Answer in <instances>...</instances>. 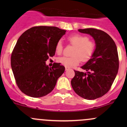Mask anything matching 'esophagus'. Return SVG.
Segmentation results:
<instances>
[{"label": "esophagus", "mask_w": 127, "mask_h": 127, "mask_svg": "<svg viewBox=\"0 0 127 127\" xmlns=\"http://www.w3.org/2000/svg\"><path fill=\"white\" fill-rule=\"evenodd\" d=\"M70 68L69 67H65V70H69Z\"/></svg>", "instance_id": "obj_1"}]
</instances>
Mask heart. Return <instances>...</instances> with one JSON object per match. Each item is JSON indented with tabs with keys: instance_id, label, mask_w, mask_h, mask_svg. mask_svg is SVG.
Returning <instances> with one entry per match:
<instances>
[{
	"instance_id": "b5f03b06",
	"label": "heart",
	"mask_w": 127,
	"mask_h": 127,
	"mask_svg": "<svg viewBox=\"0 0 127 127\" xmlns=\"http://www.w3.org/2000/svg\"><path fill=\"white\" fill-rule=\"evenodd\" d=\"M67 40L70 44L75 46L72 56H63L57 59V62L67 67H73L78 65L81 61L87 62L93 57L95 53L96 46L94 42L90 40L88 36L80 34H73L68 36ZM55 52L61 54L63 51V45L61 40L57 42Z\"/></svg>"
}]
</instances>
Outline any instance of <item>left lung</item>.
I'll return each mask as SVG.
<instances>
[{"mask_svg":"<svg viewBox=\"0 0 127 127\" xmlns=\"http://www.w3.org/2000/svg\"><path fill=\"white\" fill-rule=\"evenodd\" d=\"M79 32L93 36L96 43L95 53L81 67L87 73L75 71L71 85L82 98L94 100L110 90L119 68V57L114 40L106 32L98 29H79Z\"/></svg>","mask_w":127,"mask_h":127,"instance_id":"obj_1","label":"left lung"}]
</instances>
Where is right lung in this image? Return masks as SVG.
Listing matches in <instances>:
<instances>
[{"label": "right lung", "instance_id": "add662e5", "mask_svg": "<svg viewBox=\"0 0 127 127\" xmlns=\"http://www.w3.org/2000/svg\"><path fill=\"white\" fill-rule=\"evenodd\" d=\"M65 30L56 27L35 26L20 36L11 54V67L17 86L26 95L34 98L50 93L65 70L54 63L45 62L55 53V45Z\"/></svg>", "mask_w": 127, "mask_h": 127}]
</instances>
